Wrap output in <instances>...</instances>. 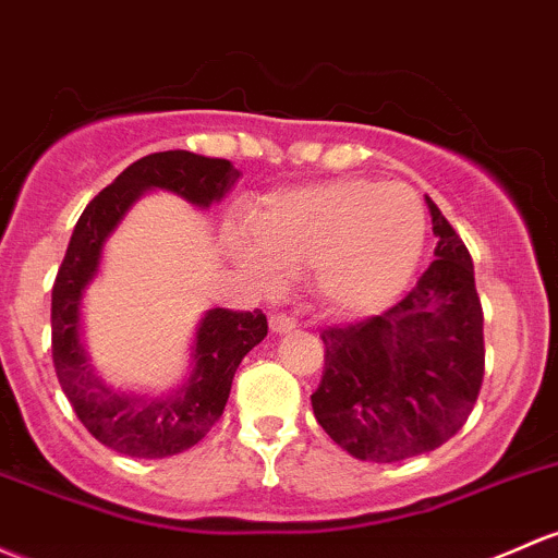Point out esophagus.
Returning <instances> with one entry per match:
<instances>
[{
  "instance_id": "esophagus-1",
  "label": "esophagus",
  "mask_w": 558,
  "mask_h": 558,
  "mask_svg": "<svg viewBox=\"0 0 558 558\" xmlns=\"http://www.w3.org/2000/svg\"><path fill=\"white\" fill-rule=\"evenodd\" d=\"M269 328H272L275 333H291L296 331V318H291V315L286 313H275L272 318H269Z\"/></svg>"
}]
</instances>
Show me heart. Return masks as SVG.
I'll return each mask as SVG.
<instances>
[{
	"label": "heart",
	"instance_id": "obj_1",
	"mask_svg": "<svg viewBox=\"0 0 558 558\" xmlns=\"http://www.w3.org/2000/svg\"><path fill=\"white\" fill-rule=\"evenodd\" d=\"M245 243L262 283H272L275 272L313 269L328 313L368 315L412 278L425 245V210L407 184L318 181L264 197L245 219Z\"/></svg>",
	"mask_w": 558,
	"mask_h": 558
}]
</instances>
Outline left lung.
Returning a JSON list of instances; mask_svg holds the SVG:
<instances>
[{"mask_svg":"<svg viewBox=\"0 0 558 558\" xmlns=\"http://www.w3.org/2000/svg\"><path fill=\"white\" fill-rule=\"evenodd\" d=\"M436 259L385 313L328 326L313 412L357 460L398 462L447 444L471 417L484 383V313L473 259L425 197Z\"/></svg>","mask_w":558,"mask_h":558,"instance_id":"left-lung-1","label":"left lung"}]
</instances>
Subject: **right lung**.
Returning <instances> with one entry per match:
<instances>
[{
	"label": "right lung",
	"mask_w": 558,
	"mask_h": 558,
	"mask_svg": "<svg viewBox=\"0 0 558 558\" xmlns=\"http://www.w3.org/2000/svg\"><path fill=\"white\" fill-rule=\"evenodd\" d=\"M240 171L230 160L195 151H155L128 166L82 210L52 283V366L69 403L96 441L120 454L157 460L195 447L225 414L232 377L248 350L267 337L262 310L216 307L201 320L192 377L168 398L136 396L104 385L80 342V304L101 264V248L144 190H168L208 208L232 190Z\"/></svg>",
	"instance_id": "right-lung-1"
}]
</instances>
